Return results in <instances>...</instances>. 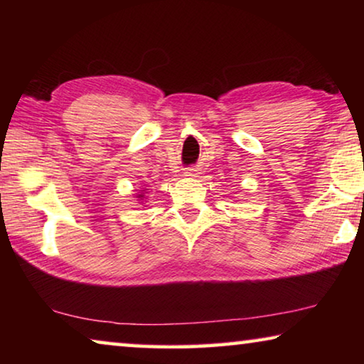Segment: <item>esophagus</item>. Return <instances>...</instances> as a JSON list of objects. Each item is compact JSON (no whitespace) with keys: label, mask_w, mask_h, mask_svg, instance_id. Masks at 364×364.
Returning a JSON list of instances; mask_svg holds the SVG:
<instances>
[{"label":"esophagus","mask_w":364,"mask_h":364,"mask_svg":"<svg viewBox=\"0 0 364 364\" xmlns=\"http://www.w3.org/2000/svg\"><path fill=\"white\" fill-rule=\"evenodd\" d=\"M184 173H186V176H197V175H199V170L194 168V167H189V168H186Z\"/></svg>","instance_id":"34e87169"}]
</instances>
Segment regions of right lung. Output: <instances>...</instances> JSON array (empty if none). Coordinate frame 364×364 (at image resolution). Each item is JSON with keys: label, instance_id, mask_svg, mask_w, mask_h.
Listing matches in <instances>:
<instances>
[{"label": "right lung", "instance_id": "1", "mask_svg": "<svg viewBox=\"0 0 364 364\" xmlns=\"http://www.w3.org/2000/svg\"><path fill=\"white\" fill-rule=\"evenodd\" d=\"M138 196H139V197H143V196H141V194H138Z\"/></svg>", "mask_w": 364, "mask_h": 364}]
</instances>
